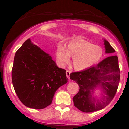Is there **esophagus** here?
I'll list each match as a JSON object with an SVG mask.
<instances>
[{
	"label": "esophagus",
	"mask_w": 129,
	"mask_h": 129,
	"mask_svg": "<svg viewBox=\"0 0 129 129\" xmlns=\"http://www.w3.org/2000/svg\"><path fill=\"white\" fill-rule=\"evenodd\" d=\"M71 73V72L70 71V70H66V76L68 77V79H69V76H70V74Z\"/></svg>",
	"instance_id": "esophagus-1"
}]
</instances>
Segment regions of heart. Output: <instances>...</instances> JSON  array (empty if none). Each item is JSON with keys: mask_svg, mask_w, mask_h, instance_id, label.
<instances>
[{"mask_svg": "<svg viewBox=\"0 0 129 129\" xmlns=\"http://www.w3.org/2000/svg\"><path fill=\"white\" fill-rule=\"evenodd\" d=\"M103 54L102 47L83 39L70 42L66 47L59 44L56 50V57L60 64L64 66L72 57L73 68L77 70L86 69L98 63Z\"/></svg>", "mask_w": 129, "mask_h": 129, "instance_id": "b5f03b06", "label": "heart"}]
</instances>
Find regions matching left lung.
Returning <instances> with one entry per match:
<instances>
[{"instance_id":"1","label":"left lung","mask_w":129,"mask_h":129,"mask_svg":"<svg viewBox=\"0 0 129 129\" xmlns=\"http://www.w3.org/2000/svg\"><path fill=\"white\" fill-rule=\"evenodd\" d=\"M104 45L106 53L115 52L105 39ZM70 79L78 83L80 88L79 92L73 98L75 106L86 113L101 110L110 103L117 91L120 81L117 56H109L96 66L71 73ZM98 88L103 93L100 97L95 94V90Z\"/></svg>"}]
</instances>
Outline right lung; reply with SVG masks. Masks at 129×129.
<instances>
[{
    "mask_svg": "<svg viewBox=\"0 0 129 129\" xmlns=\"http://www.w3.org/2000/svg\"><path fill=\"white\" fill-rule=\"evenodd\" d=\"M12 79L22 103L35 109L50 105L56 90L68 80L66 70L59 68L52 57L30 39L16 52Z\"/></svg>",
    "mask_w": 129,
    "mask_h": 129,
    "instance_id": "right-lung-1",
    "label": "right lung"
}]
</instances>
